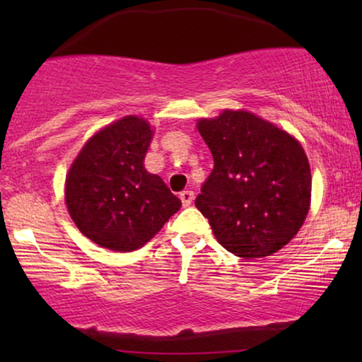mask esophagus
<instances>
[{
  "mask_svg": "<svg viewBox=\"0 0 362 362\" xmlns=\"http://www.w3.org/2000/svg\"><path fill=\"white\" fill-rule=\"evenodd\" d=\"M180 199H181L182 206H185V207L191 206L192 199H194V192H192V191H182L181 194H180Z\"/></svg>",
  "mask_w": 362,
  "mask_h": 362,
  "instance_id": "34e87169",
  "label": "esophagus"
}]
</instances>
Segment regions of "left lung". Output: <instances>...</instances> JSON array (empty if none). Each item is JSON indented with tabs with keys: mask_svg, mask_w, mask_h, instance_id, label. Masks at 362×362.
<instances>
[{
	"mask_svg": "<svg viewBox=\"0 0 362 362\" xmlns=\"http://www.w3.org/2000/svg\"><path fill=\"white\" fill-rule=\"evenodd\" d=\"M214 158L196 207L219 244L242 259L275 254L308 214V158L293 136L249 112L197 122Z\"/></svg>",
	"mask_w": 362,
	"mask_h": 362,
	"instance_id": "8db88e82",
	"label": "left lung"
}]
</instances>
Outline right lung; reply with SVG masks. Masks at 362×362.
Listing matches in <instances>:
<instances>
[{
    "label": "right lung",
    "mask_w": 362,
    "mask_h": 362,
    "mask_svg": "<svg viewBox=\"0 0 362 362\" xmlns=\"http://www.w3.org/2000/svg\"><path fill=\"white\" fill-rule=\"evenodd\" d=\"M153 132L125 117L86 143L69 170L66 202L78 230L105 249H140L181 207L158 175L143 166Z\"/></svg>",
    "instance_id": "add662e5"
}]
</instances>
